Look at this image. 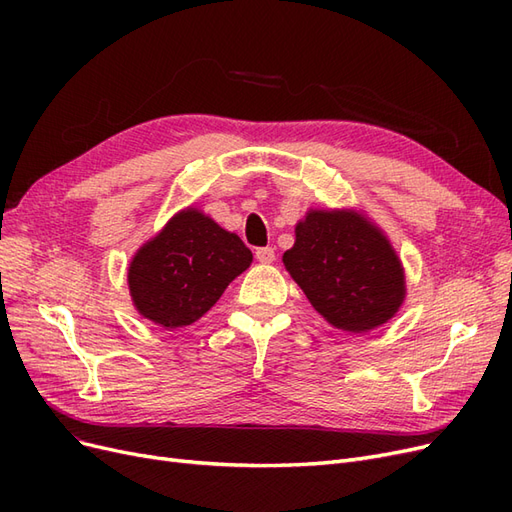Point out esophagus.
I'll list each match as a JSON object with an SVG mask.
<instances>
[{
    "label": "esophagus",
    "mask_w": 512,
    "mask_h": 512,
    "mask_svg": "<svg viewBox=\"0 0 512 512\" xmlns=\"http://www.w3.org/2000/svg\"><path fill=\"white\" fill-rule=\"evenodd\" d=\"M256 260L262 262V265H271V262L275 260V250H273V247H258Z\"/></svg>",
    "instance_id": "esophagus-1"
}]
</instances>
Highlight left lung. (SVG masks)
I'll return each instance as SVG.
<instances>
[{
    "label": "left lung",
    "mask_w": 512,
    "mask_h": 512,
    "mask_svg": "<svg viewBox=\"0 0 512 512\" xmlns=\"http://www.w3.org/2000/svg\"><path fill=\"white\" fill-rule=\"evenodd\" d=\"M284 267L331 327L367 333L406 301L404 265L384 230L356 209H309Z\"/></svg>",
    "instance_id": "left-lung-1"
}]
</instances>
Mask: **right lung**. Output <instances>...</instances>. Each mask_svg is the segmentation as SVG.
Listing matches in <instances>:
<instances>
[{
    "label": "right lung",
    "mask_w": 512,
    "mask_h": 512,
    "mask_svg": "<svg viewBox=\"0 0 512 512\" xmlns=\"http://www.w3.org/2000/svg\"><path fill=\"white\" fill-rule=\"evenodd\" d=\"M252 265L245 243L200 209L185 207L138 247L128 267L136 312L164 329L203 318Z\"/></svg>",
    "instance_id": "add662e5"
}]
</instances>
